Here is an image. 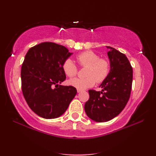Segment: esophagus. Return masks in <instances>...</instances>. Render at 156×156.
I'll return each instance as SVG.
<instances>
[{
    "label": "esophagus",
    "mask_w": 156,
    "mask_h": 156,
    "mask_svg": "<svg viewBox=\"0 0 156 156\" xmlns=\"http://www.w3.org/2000/svg\"><path fill=\"white\" fill-rule=\"evenodd\" d=\"M80 92H81V90H77V93H80Z\"/></svg>",
    "instance_id": "esophagus-1"
}]
</instances>
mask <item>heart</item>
Listing matches in <instances>:
<instances>
[{
	"mask_svg": "<svg viewBox=\"0 0 156 156\" xmlns=\"http://www.w3.org/2000/svg\"><path fill=\"white\" fill-rule=\"evenodd\" d=\"M76 59L81 66H88L86 73L87 77H76L68 81V84L77 90H83L93 87L95 83V80L98 82H102L108 75L109 70L108 62L105 59L100 58V56L93 51L82 52L76 56ZM62 68L64 73L70 77L76 75L77 72L75 62L71 58L65 60L62 65Z\"/></svg>",
	"mask_w": 156,
	"mask_h": 156,
	"instance_id": "1",
	"label": "heart"
}]
</instances>
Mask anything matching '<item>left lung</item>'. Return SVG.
<instances>
[{"label":"left lung","instance_id":"8db88e82","mask_svg":"<svg viewBox=\"0 0 156 156\" xmlns=\"http://www.w3.org/2000/svg\"><path fill=\"white\" fill-rule=\"evenodd\" d=\"M110 70L100 87L101 91L89 90V100L86 102V114L93 121L107 122L121 113L130 98L133 68L125 54L107 47Z\"/></svg>","mask_w":156,"mask_h":156}]
</instances>
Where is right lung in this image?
Here are the masks:
<instances>
[{"label":"right lung","instance_id":"right-lung-1","mask_svg":"<svg viewBox=\"0 0 156 156\" xmlns=\"http://www.w3.org/2000/svg\"><path fill=\"white\" fill-rule=\"evenodd\" d=\"M73 53L64 46L42 42L28 50L21 70V88L33 112L46 119L63 115L76 94L73 86H63L64 61Z\"/></svg>","mask_w":156,"mask_h":156}]
</instances>
